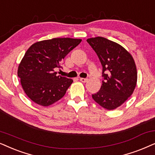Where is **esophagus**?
<instances>
[{
	"instance_id": "obj_1",
	"label": "esophagus",
	"mask_w": 155,
	"mask_h": 155,
	"mask_svg": "<svg viewBox=\"0 0 155 155\" xmlns=\"http://www.w3.org/2000/svg\"><path fill=\"white\" fill-rule=\"evenodd\" d=\"M79 80L81 82H83V83H86V82L88 81V79H85V78H80Z\"/></svg>"
}]
</instances>
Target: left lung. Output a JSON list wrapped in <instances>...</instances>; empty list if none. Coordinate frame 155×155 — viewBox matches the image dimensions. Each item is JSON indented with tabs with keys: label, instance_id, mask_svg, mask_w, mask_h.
<instances>
[{
	"label": "left lung",
	"instance_id": "obj_1",
	"mask_svg": "<svg viewBox=\"0 0 155 155\" xmlns=\"http://www.w3.org/2000/svg\"><path fill=\"white\" fill-rule=\"evenodd\" d=\"M103 67L101 89L92 94L97 104L107 110L120 106L133 94L137 74L132 55L117 43L102 37L86 40Z\"/></svg>",
	"mask_w": 155,
	"mask_h": 155
}]
</instances>
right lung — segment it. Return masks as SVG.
Instances as JSON below:
<instances>
[{
    "instance_id": "1",
    "label": "right lung",
    "mask_w": 155,
    "mask_h": 155,
    "mask_svg": "<svg viewBox=\"0 0 155 155\" xmlns=\"http://www.w3.org/2000/svg\"><path fill=\"white\" fill-rule=\"evenodd\" d=\"M81 39L53 38L31 45L18 69L25 93L33 102L49 106L64 96L73 80L58 75L54 69L79 45Z\"/></svg>"
}]
</instances>
